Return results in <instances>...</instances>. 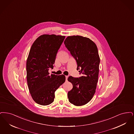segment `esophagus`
<instances>
[{
  "label": "esophagus",
  "mask_w": 134,
  "mask_h": 134,
  "mask_svg": "<svg viewBox=\"0 0 134 134\" xmlns=\"http://www.w3.org/2000/svg\"><path fill=\"white\" fill-rule=\"evenodd\" d=\"M68 76H65V80H66V81H68Z\"/></svg>",
  "instance_id": "34e87169"
}]
</instances>
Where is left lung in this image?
<instances>
[{"label": "left lung", "instance_id": "8db88e82", "mask_svg": "<svg viewBox=\"0 0 134 134\" xmlns=\"http://www.w3.org/2000/svg\"><path fill=\"white\" fill-rule=\"evenodd\" d=\"M65 46L76 59L77 70L81 76H70L68 81L73 87L68 92L71 104L81 106L88 103L96 92L98 81L100 59L96 44L90 38L80 35L70 36L64 41Z\"/></svg>", "mask_w": 134, "mask_h": 134}]
</instances>
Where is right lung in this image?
I'll use <instances>...</instances> for the list:
<instances>
[{
	"instance_id": "1",
	"label": "right lung",
	"mask_w": 134,
	"mask_h": 134,
	"mask_svg": "<svg viewBox=\"0 0 134 134\" xmlns=\"http://www.w3.org/2000/svg\"><path fill=\"white\" fill-rule=\"evenodd\" d=\"M65 36L43 35L30 48L26 62V78L29 92L35 103L42 105L52 104L55 91L64 83V75H49L58 50Z\"/></svg>"
}]
</instances>
